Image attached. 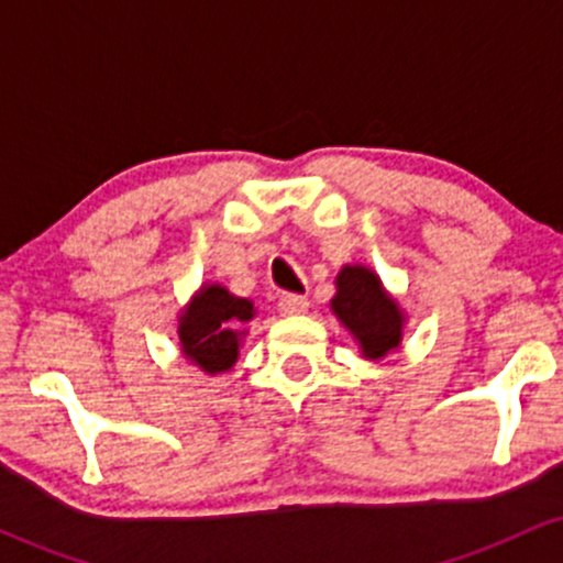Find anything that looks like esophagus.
I'll return each mask as SVG.
<instances>
[{
    "label": "esophagus",
    "mask_w": 563,
    "mask_h": 563,
    "mask_svg": "<svg viewBox=\"0 0 563 563\" xmlns=\"http://www.w3.org/2000/svg\"><path fill=\"white\" fill-rule=\"evenodd\" d=\"M307 307H309V301L303 299V296H294V294L283 296V299L277 301V312H280L283 318H296V314H303L307 312Z\"/></svg>",
    "instance_id": "1"
}]
</instances>
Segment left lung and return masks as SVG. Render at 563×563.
Masks as SVG:
<instances>
[{
	"label": "left lung",
	"instance_id": "8db88e82",
	"mask_svg": "<svg viewBox=\"0 0 563 563\" xmlns=\"http://www.w3.org/2000/svg\"><path fill=\"white\" fill-rule=\"evenodd\" d=\"M333 314L349 335L357 341L360 354L371 363L389 357L402 346L407 314L378 273L365 264H344L335 275V294L331 299Z\"/></svg>",
	"mask_w": 563,
	"mask_h": 563
}]
</instances>
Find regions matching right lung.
I'll list each match as a JSON object with an SVG mask.
<instances>
[{"instance_id":"right-lung-1","label":"right lung","mask_w":563,"mask_h":563,"mask_svg":"<svg viewBox=\"0 0 563 563\" xmlns=\"http://www.w3.org/2000/svg\"><path fill=\"white\" fill-rule=\"evenodd\" d=\"M251 299L230 294L219 283H203L177 314L179 354L206 376H222L235 367L245 339V322L254 320Z\"/></svg>"}]
</instances>
